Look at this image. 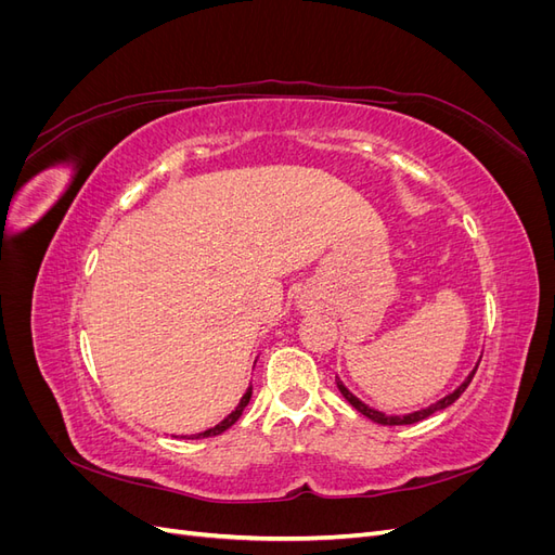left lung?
<instances>
[{
  "label": "left lung",
  "mask_w": 555,
  "mask_h": 555,
  "mask_svg": "<svg viewBox=\"0 0 555 555\" xmlns=\"http://www.w3.org/2000/svg\"><path fill=\"white\" fill-rule=\"evenodd\" d=\"M479 361H481V359H479ZM479 361L475 363V367H473V371H469V375H467L451 393H447V396L440 398L438 402H433V405H428V408H422V410H416V412H408V414H384V412H379V410H375V408H371V405H365V402H363L361 398H357L354 393H351L340 379H338V389H340V393L345 396V400H349L351 408L359 410L363 416L373 418L375 424H382V426H405V424L422 422V418L430 416L433 412L444 410V408L451 405V402H456V400L461 398V393L467 389V384L473 382V377H475V373H477V367H479Z\"/></svg>",
  "instance_id": "left-lung-1"
}]
</instances>
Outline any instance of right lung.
<instances>
[{
	"label": "right lung",
	"mask_w": 555,
	"mask_h": 555,
	"mask_svg": "<svg viewBox=\"0 0 555 555\" xmlns=\"http://www.w3.org/2000/svg\"><path fill=\"white\" fill-rule=\"evenodd\" d=\"M249 398H251V384L247 386L245 389V393H243V398L238 400V405H236V410H233L231 414H227L220 424L217 426H212V428H208V430H201V433H194V435H176V438H192V440H198V438H212V435H220V433H224L227 428H231L233 424L238 422L241 418V414H243V410L247 408V402H249Z\"/></svg>",
	"instance_id": "obj_1"
}]
</instances>
